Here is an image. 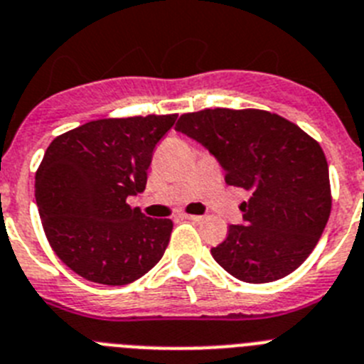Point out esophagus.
<instances>
[{"mask_svg": "<svg viewBox=\"0 0 364 364\" xmlns=\"http://www.w3.org/2000/svg\"><path fill=\"white\" fill-rule=\"evenodd\" d=\"M185 219H188V221H194V223H201L203 218L201 215H194V214H185L183 215Z\"/></svg>", "mask_w": 364, "mask_h": 364, "instance_id": "esophagus-1", "label": "esophagus"}]
</instances>
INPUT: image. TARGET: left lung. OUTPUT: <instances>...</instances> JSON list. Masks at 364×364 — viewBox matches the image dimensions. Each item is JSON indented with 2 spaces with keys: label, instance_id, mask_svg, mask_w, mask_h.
I'll list each match as a JSON object with an SVG mask.
<instances>
[{
  "label": "left lung",
  "instance_id": "8db88e82",
  "mask_svg": "<svg viewBox=\"0 0 364 364\" xmlns=\"http://www.w3.org/2000/svg\"><path fill=\"white\" fill-rule=\"evenodd\" d=\"M176 130L205 145L225 181L248 190L245 225H230L212 257L235 279L272 283L312 254L332 210L328 163L312 136L259 109L181 114Z\"/></svg>",
  "mask_w": 364,
  "mask_h": 364
}]
</instances>
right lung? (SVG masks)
<instances>
[{
	"label": "right lung",
	"instance_id": "add662e5",
	"mask_svg": "<svg viewBox=\"0 0 364 364\" xmlns=\"http://www.w3.org/2000/svg\"><path fill=\"white\" fill-rule=\"evenodd\" d=\"M178 114L107 117L61 134L36 170V203L55 255L77 276L121 287L165 254L174 223L127 203L143 192L152 154Z\"/></svg>",
	"mask_w": 364,
	"mask_h": 364
}]
</instances>
